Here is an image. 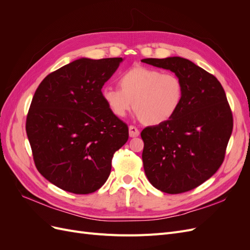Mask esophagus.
<instances>
[{
    "label": "esophagus",
    "instance_id": "1",
    "mask_svg": "<svg viewBox=\"0 0 250 250\" xmlns=\"http://www.w3.org/2000/svg\"><path fill=\"white\" fill-rule=\"evenodd\" d=\"M140 135V130L138 129L137 127L134 126H129V137L130 138H135V137H139Z\"/></svg>",
    "mask_w": 250,
    "mask_h": 250
}]
</instances>
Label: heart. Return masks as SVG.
Masks as SVG:
<instances>
[{
	"label": "heart",
	"instance_id": "1",
	"mask_svg": "<svg viewBox=\"0 0 250 250\" xmlns=\"http://www.w3.org/2000/svg\"><path fill=\"white\" fill-rule=\"evenodd\" d=\"M120 88L104 86L102 99L115 117L122 118L132 108L142 123L167 122L177 112L184 96L181 80L172 73L134 66L119 77Z\"/></svg>",
	"mask_w": 250,
	"mask_h": 250
}]
</instances>
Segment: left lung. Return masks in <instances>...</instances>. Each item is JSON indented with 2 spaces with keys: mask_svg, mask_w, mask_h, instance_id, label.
<instances>
[{
  "mask_svg": "<svg viewBox=\"0 0 250 250\" xmlns=\"http://www.w3.org/2000/svg\"><path fill=\"white\" fill-rule=\"evenodd\" d=\"M142 62L170 70L184 86L175 115L141 132L146 176L165 193L193 190L213 176L224 160L233 125L224 89L214 75L183 57Z\"/></svg>",
  "mask_w": 250,
  "mask_h": 250,
  "instance_id": "8db88e82",
  "label": "left lung"
}]
</instances>
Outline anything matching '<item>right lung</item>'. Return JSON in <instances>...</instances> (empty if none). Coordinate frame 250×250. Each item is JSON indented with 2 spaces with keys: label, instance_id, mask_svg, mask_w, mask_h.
I'll return each mask as SVG.
<instances>
[{
  "label": "right lung",
  "instance_id": "add662e5",
  "mask_svg": "<svg viewBox=\"0 0 250 250\" xmlns=\"http://www.w3.org/2000/svg\"><path fill=\"white\" fill-rule=\"evenodd\" d=\"M122 57L80 58L49 74L37 87L26 121L42 175L62 190L93 193L105 184L128 126L105 105L101 89Z\"/></svg>",
  "mask_w": 250,
  "mask_h": 250
}]
</instances>
